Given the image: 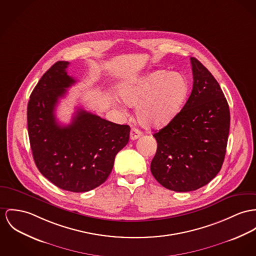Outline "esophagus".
Masks as SVG:
<instances>
[{"instance_id":"esophagus-1","label":"esophagus","mask_w":256,"mask_h":256,"mask_svg":"<svg viewBox=\"0 0 256 256\" xmlns=\"http://www.w3.org/2000/svg\"><path fill=\"white\" fill-rule=\"evenodd\" d=\"M141 136H142V134L140 130H138V128H132V130H130V139L132 140H136Z\"/></svg>"}]
</instances>
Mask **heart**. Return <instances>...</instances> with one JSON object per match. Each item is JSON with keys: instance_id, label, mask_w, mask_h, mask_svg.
Segmentation results:
<instances>
[{"instance_id": "1", "label": "heart", "mask_w": 256, "mask_h": 256, "mask_svg": "<svg viewBox=\"0 0 256 256\" xmlns=\"http://www.w3.org/2000/svg\"><path fill=\"white\" fill-rule=\"evenodd\" d=\"M189 90L182 75L156 70L120 84L118 94L128 106H136V118L146 128H162L179 113Z\"/></svg>"}]
</instances>
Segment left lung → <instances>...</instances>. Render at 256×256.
Wrapping results in <instances>:
<instances>
[{
    "instance_id": "8db88e82",
    "label": "left lung",
    "mask_w": 256,
    "mask_h": 256,
    "mask_svg": "<svg viewBox=\"0 0 256 256\" xmlns=\"http://www.w3.org/2000/svg\"><path fill=\"white\" fill-rule=\"evenodd\" d=\"M193 88L168 126L154 134L157 152L151 172L164 188L189 192L206 185L220 172L226 154L230 110L212 73L191 58Z\"/></svg>"
}]
</instances>
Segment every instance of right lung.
Listing matches in <instances>:
<instances>
[{"label": "right lung", "mask_w": 256, "mask_h": 256, "mask_svg": "<svg viewBox=\"0 0 256 256\" xmlns=\"http://www.w3.org/2000/svg\"><path fill=\"white\" fill-rule=\"evenodd\" d=\"M69 62L58 61L40 78L27 107L31 150L40 172L60 189L80 193L106 181L115 157L128 144L130 128L78 109L68 126L59 124V98L76 82Z\"/></svg>", "instance_id": "obj_1"}]
</instances>
